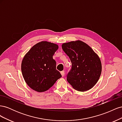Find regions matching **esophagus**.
Returning a JSON list of instances; mask_svg holds the SVG:
<instances>
[{
	"label": "esophagus",
	"mask_w": 122,
	"mask_h": 122,
	"mask_svg": "<svg viewBox=\"0 0 122 122\" xmlns=\"http://www.w3.org/2000/svg\"><path fill=\"white\" fill-rule=\"evenodd\" d=\"M61 74L62 77H64V76L65 75V71H62L61 72Z\"/></svg>",
	"instance_id": "34e87169"
}]
</instances>
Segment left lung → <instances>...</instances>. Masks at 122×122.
<instances>
[{
  "label": "left lung",
  "mask_w": 122,
  "mask_h": 122,
  "mask_svg": "<svg viewBox=\"0 0 122 122\" xmlns=\"http://www.w3.org/2000/svg\"><path fill=\"white\" fill-rule=\"evenodd\" d=\"M62 49L72 63L67 75L68 82L77 91L90 90L97 83L101 73V62L98 55L81 41L64 43Z\"/></svg>",
  "instance_id": "1"
}]
</instances>
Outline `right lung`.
Segmentation results:
<instances>
[{"label": "right lung", "instance_id": "obj_1", "mask_svg": "<svg viewBox=\"0 0 122 122\" xmlns=\"http://www.w3.org/2000/svg\"><path fill=\"white\" fill-rule=\"evenodd\" d=\"M58 48L56 44L42 41L33 46L24 56L21 71L26 83L32 90L45 92L61 77L53 58Z\"/></svg>", "mask_w": 122, "mask_h": 122}]
</instances>
